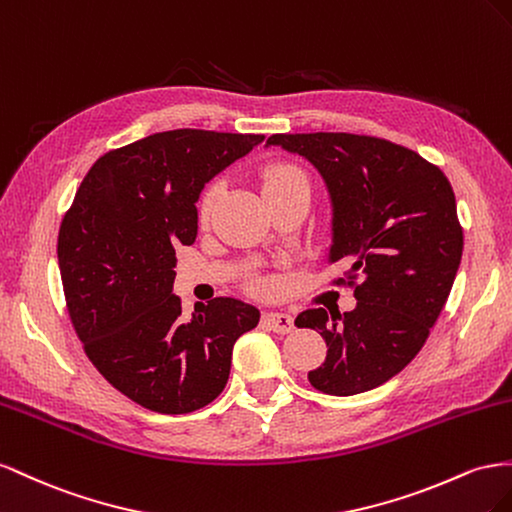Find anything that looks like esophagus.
Masks as SVG:
<instances>
[{
  "mask_svg": "<svg viewBox=\"0 0 512 512\" xmlns=\"http://www.w3.org/2000/svg\"><path fill=\"white\" fill-rule=\"evenodd\" d=\"M264 326L274 332L287 334L294 330V317L287 313H264Z\"/></svg>",
  "mask_w": 512,
  "mask_h": 512,
  "instance_id": "obj_1",
  "label": "esophagus"
}]
</instances>
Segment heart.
<instances>
[{"mask_svg":"<svg viewBox=\"0 0 512 512\" xmlns=\"http://www.w3.org/2000/svg\"><path fill=\"white\" fill-rule=\"evenodd\" d=\"M296 182H306L304 173L298 167L279 163V165H272L264 171V191H268V188H276V186L296 184ZM216 197H218V184H212L206 191V195H203V199H201V206H199L201 218L210 216Z\"/></svg>","mask_w":512,"mask_h":512,"instance_id":"1","label":"heart"}]
</instances>
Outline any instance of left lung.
I'll use <instances>...</instances> for the list:
<instances>
[{"label":"left lung","instance_id":"obj_1","mask_svg":"<svg viewBox=\"0 0 512 512\" xmlns=\"http://www.w3.org/2000/svg\"><path fill=\"white\" fill-rule=\"evenodd\" d=\"M268 145L304 156L324 178L328 261L349 264L358 300L332 319L324 309L296 317L298 328L319 330L328 345L309 382L334 397L382 386L416 358L455 283L463 229L452 186L440 167L386 139L309 133L272 135Z\"/></svg>","mask_w":512,"mask_h":512}]
</instances>
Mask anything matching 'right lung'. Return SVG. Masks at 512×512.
I'll return each instance as SVG.
<instances>
[{
    "instance_id": "add662e5",
    "label": "right lung",
    "mask_w": 512,
    "mask_h": 512,
    "mask_svg": "<svg viewBox=\"0 0 512 512\" xmlns=\"http://www.w3.org/2000/svg\"><path fill=\"white\" fill-rule=\"evenodd\" d=\"M264 135L180 128L100 156L66 212L57 259L87 358L145 410L188 414L223 392L253 304L214 298L182 317L175 246L197 238L199 195Z\"/></svg>"
}]
</instances>
